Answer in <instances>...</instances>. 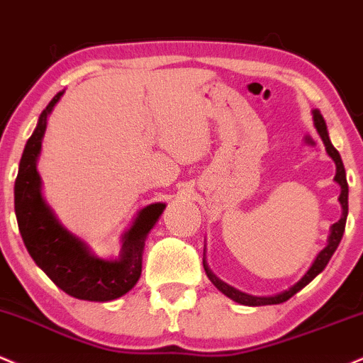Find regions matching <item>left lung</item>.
Here are the masks:
<instances>
[{"label":"left lung","instance_id":"1","mask_svg":"<svg viewBox=\"0 0 363 363\" xmlns=\"http://www.w3.org/2000/svg\"><path fill=\"white\" fill-rule=\"evenodd\" d=\"M313 118H314V127H316L318 134L321 135L323 143H325V146H326V152L330 155V157L335 161V164H336L335 182L338 183L340 186H342V194H340V199H338L340 203H342V208H343L342 219H340L338 223H335L333 225H331V234H330V238H328L326 248H323L321 251H319V255L316 257V259H314L313 267H311L308 270V274L302 277V279L296 285H292L289 291L277 294V296L257 297V296H250V294L238 291V289H234V287H231V285H228L225 282H223V280L217 279V277L211 272V268L207 267L206 259H203V268H206V274H207L208 279H211V282L214 284L216 287L224 294V296H228L229 299L238 302V304H242V306H272V304H282V302L289 301L294 296V294H297L301 291V289H304L306 285H308L311 280L314 279V277H318L323 270H325L328 262H330L331 257H333L336 248H338L340 241H342L343 233H345V224H347V216H348L347 173H345V166H343L342 156H340V152L336 151L333 144H331L330 135H328L326 122H325V118H323V115L319 113V110H313Z\"/></svg>","mask_w":363,"mask_h":363}]
</instances>
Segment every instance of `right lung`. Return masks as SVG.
I'll use <instances>...</instances> for the list:
<instances>
[{"label":"right lung","instance_id":"right-lung-1","mask_svg":"<svg viewBox=\"0 0 363 363\" xmlns=\"http://www.w3.org/2000/svg\"><path fill=\"white\" fill-rule=\"evenodd\" d=\"M59 91L38 117L37 127L27 140L15 180V214L30 257L61 291L81 301L106 302L122 297L138 284L143 272L144 241L163 214L164 203L140 208L130 229L122 238L117 259H104L89 253L79 238L64 229L40 194L37 160L47 117L61 100Z\"/></svg>","mask_w":363,"mask_h":363}]
</instances>
